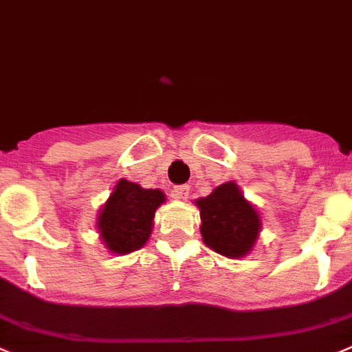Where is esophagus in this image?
<instances>
[{"instance_id":"34e87169","label":"esophagus","mask_w":352,"mask_h":352,"mask_svg":"<svg viewBox=\"0 0 352 352\" xmlns=\"http://www.w3.org/2000/svg\"><path fill=\"white\" fill-rule=\"evenodd\" d=\"M172 197L177 201H186L187 197H189V186H186V184H184V186L173 187Z\"/></svg>"}]
</instances>
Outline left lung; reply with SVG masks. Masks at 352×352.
Instances as JSON below:
<instances>
[{
	"instance_id": "left-lung-1",
	"label": "left lung",
	"mask_w": 352,
	"mask_h": 352,
	"mask_svg": "<svg viewBox=\"0 0 352 352\" xmlns=\"http://www.w3.org/2000/svg\"><path fill=\"white\" fill-rule=\"evenodd\" d=\"M201 235L208 248L227 258H244L258 239L261 220L235 182H225L196 201Z\"/></svg>"
}]
</instances>
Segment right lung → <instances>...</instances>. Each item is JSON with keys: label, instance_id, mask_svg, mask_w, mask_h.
Listing matches in <instances>:
<instances>
[{"label": "right lung", "instance_id": "add662e5", "mask_svg": "<svg viewBox=\"0 0 352 352\" xmlns=\"http://www.w3.org/2000/svg\"><path fill=\"white\" fill-rule=\"evenodd\" d=\"M165 203L160 189H142L139 184L120 179L98 214L101 241L113 254H129L148 242L153 218Z\"/></svg>", "mask_w": 352, "mask_h": 352}]
</instances>
